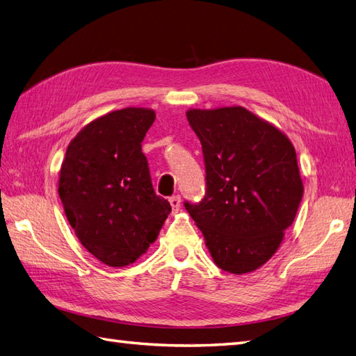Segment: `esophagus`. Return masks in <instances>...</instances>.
<instances>
[{"label":"esophagus","mask_w":356,"mask_h":356,"mask_svg":"<svg viewBox=\"0 0 356 356\" xmlns=\"http://www.w3.org/2000/svg\"><path fill=\"white\" fill-rule=\"evenodd\" d=\"M170 205L172 208V213H177L179 208H180V197H179V195H171Z\"/></svg>","instance_id":"obj_1"}]
</instances>
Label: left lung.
Masks as SVG:
<instances>
[{
	"label": "left lung",
	"instance_id": "obj_1",
	"mask_svg": "<svg viewBox=\"0 0 356 356\" xmlns=\"http://www.w3.org/2000/svg\"><path fill=\"white\" fill-rule=\"evenodd\" d=\"M186 118L202 143L207 191L184 205L218 268L255 270L275 254L303 199L295 148L243 107L190 110Z\"/></svg>",
	"mask_w": 356,
	"mask_h": 356
}]
</instances>
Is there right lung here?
<instances>
[{
    "instance_id": "add662e5",
    "label": "right lung",
    "mask_w": 356,
    "mask_h": 356,
    "mask_svg": "<svg viewBox=\"0 0 356 356\" xmlns=\"http://www.w3.org/2000/svg\"><path fill=\"white\" fill-rule=\"evenodd\" d=\"M156 115L122 108L76 134L59 174V197L79 241L113 268L136 261L157 238L170 202L156 195L142 140Z\"/></svg>"
}]
</instances>
